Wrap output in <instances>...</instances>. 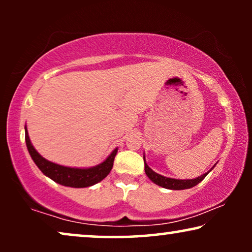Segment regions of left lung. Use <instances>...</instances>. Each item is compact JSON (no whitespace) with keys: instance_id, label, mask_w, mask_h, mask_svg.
Returning <instances> with one entry per match:
<instances>
[{"instance_id":"left-lung-1","label":"left lung","mask_w":252,"mask_h":252,"mask_svg":"<svg viewBox=\"0 0 252 252\" xmlns=\"http://www.w3.org/2000/svg\"><path fill=\"white\" fill-rule=\"evenodd\" d=\"M143 159H144V172H146L147 177L157 186H160V187L166 188V189H172V190H182V189H189V188L195 187V186L199 184V182H201L203 179H204L206 175L213 170V167H215L213 166L211 170L208 171L204 174L199 175V177H197L196 179H187V180H182V179L167 178L161 174L156 173V172L153 171L149 166H148V164L146 163V156H144V155H143Z\"/></svg>"}]
</instances>
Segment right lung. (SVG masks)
Segmentation results:
<instances>
[{
  "instance_id": "1",
  "label": "right lung",
  "mask_w": 252,
  "mask_h": 252,
  "mask_svg": "<svg viewBox=\"0 0 252 252\" xmlns=\"http://www.w3.org/2000/svg\"><path fill=\"white\" fill-rule=\"evenodd\" d=\"M25 141L27 150L32 157V159L40 171L46 175V177L50 178L51 180L57 182L65 187H72V188H85L91 187L98 184L102 181L106 175L110 173L111 168L113 166V160L118 151V148L112 150V153L105 158L102 163L92 167H71V166H64V165H60L53 161L46 159V158L41 156L37 153L35 148L33 147L32 142H31L29 132H27V127L25 126Z\"/></svg>"
}]
</instances>
